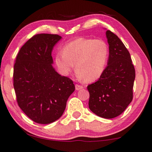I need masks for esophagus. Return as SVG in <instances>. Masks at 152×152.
Masks as SVG:
<instances>
[{
  "instance_id": "1",
  "label": "esophagus",
  "mask_w": 152,
  "mask_h": 152,
  "mask_svg": "<svg viewBox=\"0 0 152 152\" xmlns=\"http://www.w3.org/2000/svg\"><path fill=\"white\" fill-rule=\"evenodd\" d=\"M83 86H80V85H78V84H76L75 85V90H79L81 89H83Z\"/></svg>"
}]
</instances>
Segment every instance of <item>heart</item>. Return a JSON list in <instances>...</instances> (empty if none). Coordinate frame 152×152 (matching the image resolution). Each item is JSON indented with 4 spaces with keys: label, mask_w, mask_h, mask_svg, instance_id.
Returning a JSON list of instances; mask_svg holds the SVG:
<instances>
[{
    "label": "heart",
    "mask_w": 152,
    "mask_h": 152,
    "mask_svg": "<svg viewBox=\"0 0 152 152\" xmlns=\"http://www.w3.org/2000/svg\"><path fill=\"white\" fill-rule=\"evenodd\" d=\"M109 48L102 39L79 38L66 44L55 56L57 69L63 75L71 73L75 64L77 77L86 82L99 79L105 69Z\"/></svg>",
    "instance_id": "obj_1"
}]
</instances>
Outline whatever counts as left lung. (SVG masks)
<instances>
[{"label":"left lung","mask_w":152,"mask_h":152,"mask_svg":"<svg viewBox=\"0 0 152 152\" xmlns=\"http://www.w3.org/2000/svg\"><path fill=\"white\" fill-rule=\"evenodd\" d=\"M109 43L107 66L99 80L88 86L89 108L103 118L122 114L131 102L135 70L130 53L118 37L106 31Z\"/></svg>","instance_id":"left-lung-1"}]
</instances>
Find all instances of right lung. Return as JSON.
I'll return each instance as SVG.
<instances>
[{"instance_id":"1","label":"right lung","mask_w":152,"mask_h":152,"mask_svg":"<svg viewBox=\"0 0 152 152\" xmlns=\"http://www.w3.org/2000/svg\"><path fill=\"white\" fill-rule=\"evenodd\" d=\"M61 39L58 34H36L16 57L13 87L18 104L36 123L48 124L58 120L75 88L71 79L60 75L52 66V52Z\"/></svg>"}]
</instances>
